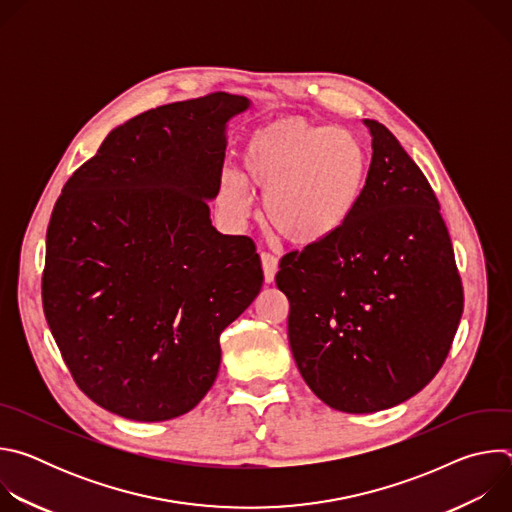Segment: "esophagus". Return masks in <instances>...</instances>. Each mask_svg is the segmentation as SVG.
I'll use <instances>...</instances> for the list:
<instances>
[{
    "mask_svg": "<svg viewBox=\"0 0 512 512\" xmlns=\"http://www.w3.org/2000/svg\"><path fill=\"white\" fill-rule=\"evenodd\" d=\"M261 265H263V275H265V281L271 283L275 279V273H277V267H279V261L275 255L263 251L261 253Z\"/></svg>",
    "mask_w": 512,
    "mask_h": 512,
    "instance_id": "esophagus-1",
    "label": "esophagus"
}]
</instances>
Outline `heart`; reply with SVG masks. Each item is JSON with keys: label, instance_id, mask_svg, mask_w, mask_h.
Listing matches in <instances>:
<instances>
[{"label": "heart", "instance_id": "heart-1", "mask_svg": "<svg viewBox=\"0 0 512 512\" xmlns=\"http://www.w3.org/2000/svg\"><path fill=\"white\" fill-rule=\"evenodd\" d=\"M367 166V152L350 131L285 117L249 135L243 174H225L221 202L243 221L253 210L255 188L263 192L265 221L277 235L294 245H318L348 223Z\"/></svg>", "mask_w": 512, "mask_h": 512}]
</instances>
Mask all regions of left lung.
Wrapping results in <instances>:
<instances>
[{
    "instance_id": "left-lung-1",
    "label": "left lung",
    "mask_w": 512,
    "mask_h": 512,
    "mask_svg": "<svg viewBox=\"0 0 512 512\" xmlns=\"http://www.w3.org/2000/svg\"><path fill=\"white\" fill-rule=\"evenodd\" d=\"M362 123L373 158L348 223L287 253L275 275L298 369L316 397L344 413H375L417 395L442 369L464 310L429 182L385 125Z\"/></svg>"
}]
</instances>
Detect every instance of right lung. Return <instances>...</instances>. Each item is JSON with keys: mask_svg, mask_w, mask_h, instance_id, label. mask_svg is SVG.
<instances>
[{"mask_svg": "<svg viewBox=\"0 0 512 512\" xmlns=\"http://www.w3.org/2000/svg\"><path fill=\"white\" fill-rule=\"evenodd\" d=\"M210 93L115 127L64 184L46 233L42 304L79 389L133 421L194 409L221 367L218 336L259 296L255 243L212 227L229 121Z\"/></svg>", "mask_w": 512, "mask_h": 512, "instance_id": "right-lung-1", "label": "right lung"}]
</instances>
